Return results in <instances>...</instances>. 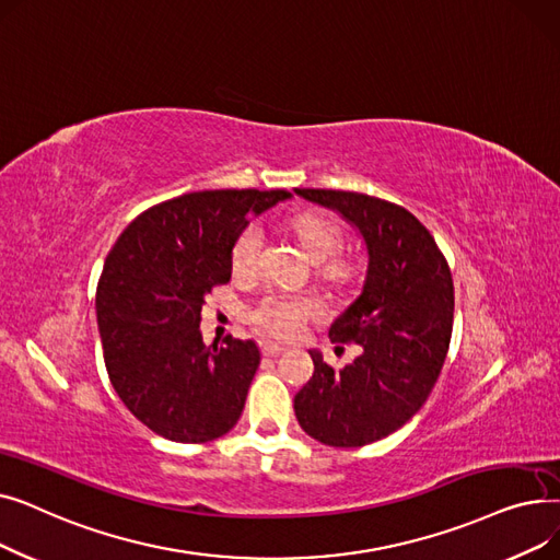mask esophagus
<instances>
[{
    "instance_id": "1",
    "label": "esophagus",
    "mask_w": 560,
    "mask_h": 560,
    "mask_svg": "<svg viewBox=\"0 0 560 560\" xmlns=\"http://www.w3.org/2000/svg\"><path fill=\"white\" fill-rule=\"evenodd\" d=\"M260 351H262V357H277V354H281V351H285V345H279V342H272V340H262Z\"/></svg>"
}]
</instances>
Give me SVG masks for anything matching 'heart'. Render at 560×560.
Listing matches in <instances>:
<instances>
[{
	"mask_svg": "<svg viewBox=\"0 0 560 560\" xmlns=\"http://www.w3.org/2000/svg\"><path fill=\"white\" fill-rule=\"evenodd\" d=\"M298 238L306 247V252L319 260V272L329 279H340L347 275V265L338 260L345 245L342 229L336 220L322 213H302L292 220ZM262 229L252 222L247 224L231 247V268L238 277H254L260 268V252H262ZM325 311V304L313 292H288L272 290L260 298L252 308L249 317L254 325L277 338L295 336L306 319Z\"/></svg>",
	"mask_w": 560,
	"mask_h": 560,
	"instance_id": "obj_1",
	"label": "heart"
}]
</instances>
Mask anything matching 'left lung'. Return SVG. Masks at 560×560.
Wrapping results in <instances>:
<instances>
[{"instance_id": "left-lung-1", "label": "left lung", "mask_w": 560, "mask_h": 560, "mask_svg": "<svg viewBox=\"0 0 560 560\" xmlns=\"http://www.w3.org/2000/svg\"><path fill=\"white\" fill-rule=\"evenodd\" d=\"M295 192L338 211L368 247L361 295L329 329L331 342L361 345V357L334 370L311 349L315 372L295 395V416L322 445L363 447L401 429L431 395L452 338V272L401 206L347 190Z\"/></svg>"}]
</instances>
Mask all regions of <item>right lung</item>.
<instances>
[{
    "mask_svg": "<svg viewBox=\"0 0 560 560\" xmlns=\"http://www.w3.org/2000/svg\"><path fill=\"white\" fill-rule=\"evenodd\" d=\"M288 190H201L140 213L115 241L97 283L110 384L131 413L174 443H209L238 422L260 363L254 340L206 347L203 300L231 279V247Z\"/></svg>",
    "mask_w": 560,
    "mask_h": 560,
    "instance_id": "add662e5",
    "label": "right lung"
}]
</instances>
